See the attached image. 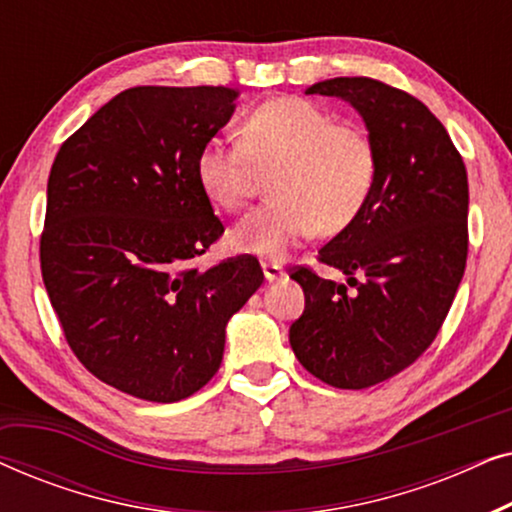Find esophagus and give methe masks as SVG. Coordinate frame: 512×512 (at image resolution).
Listing matches in <instances>:
<instances>
[{
	"instance_id": "obj_1",
	"label": "esophagus",
	"mask_w": 512,
	"mask_h": 512,
	"mask_svg": "<svg viewBox=\"0 0 512 512\" xmlns=\"http://www.w3.org/2000/svg\"><path fill=\"white\" fill-rule=\"evenodd\" d=\"M263 275H265V279H268V282H279V279L286 277V270L279 263L265 261L263 263Z\"/></svg>"
}]
</instances>
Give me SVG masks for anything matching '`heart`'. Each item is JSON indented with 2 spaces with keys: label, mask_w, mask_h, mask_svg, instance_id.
I'll list each match as a JSON object with an SVG mask.
<instances>
[{
  "label": "heart",
  "mask_w": 512,
  "mask_h": 512,
  "mask_svg": "<svg viewBox=\"0 0 512 512\" xmlns=\"http://www.w3.org/2000/svg\"><path fill=\"white\" fill-rule=\"evenodd\" d=\"M258 170H277L272 195L233 230L242 251L282 258L300 240L347 228L373 193L375 144L356 125L317 104L279 97L247 116L242 139L212 137L195 156V174L214 205L237 212L256 191Z\"/></svg>",
  "instance_id": "b5f03b06"
}]
</instances>
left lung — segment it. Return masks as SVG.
Listing matches in <instances>:
<instances>
[{"instance_id":"left-lung-1","label":"left lung","mask_w":512,"mask_h":512,"mask_svg":"<svg viewBox=\"0 0 512 512\" xmlns=\"http://www.w3.org/2000/svg\"><path fill=\"white\" fill-rule=\"evenodd\" d=\"M305 93L342 97L359 111L377 177L361 214L317 256L354 291L307 265L293 268L305 312L289 340L321 382L366 389L415 363L450 312L468 256L466 165L445 125L405 90L340 76Z\"/></svg>"}]
</instances>
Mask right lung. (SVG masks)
I'll list each match as a JSON object with an SVG mask.
<instances>
[{
    "instance_id": "1",
    "label": "right lung",
    "mask_w": 512,
    "mask_h": 512,
    "mask_svg": "<svg viewBox=\"0 0 512 512\" xmlns=\"http://www.w3.org/2000/svg\"><path fill=\"white\" fill-rule=\"evenodd\" d=\"M223 86H137L65 139L48 177L41 277L83 366L142 401L216 375L226 324L263 284L254 256L193 261L223 235L195 156L235 111Z\"/></svg>"
}]
</instances>
